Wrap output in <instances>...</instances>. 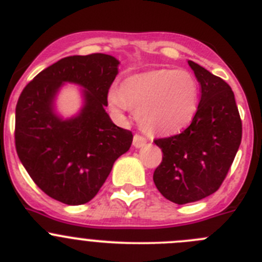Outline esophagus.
<instances>
[{
  "label": "esophagus",
  "mask_w": 262,
  "mask_h": 262,
  "mask_svg": "<svg viewBox=\"0 0 262 262\" xmlns=\"http://www.w3.org/2000/svg\"><path fill=\"white\" fill-rule=\"evenodd\" d=\"M146 138H144L143 136H141V134H134L133 137V146L136 147V148H139V147L144 146L146 144Z\"/></svg>",
  "instance_id": "obj_1"
}]
</instances>
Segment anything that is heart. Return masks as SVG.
<instances>
[{"instance_id": "obj_1", "label": "heart", "mask_w": 262, "mask_h": 262, "mask_svg": "<svg viewBox=\"0 0 262 262\" xmlns=\"http://www.w3.org/2000/svg\"><path fill=\"white\" fill-rule=\"evenodd\" d=\"M107 100L116 114L132 108L147 133L171 136L187 128L194 119L200 87L185 70H151L126 78L120 92L111 90Z\"/></svg>"}]
</instances>
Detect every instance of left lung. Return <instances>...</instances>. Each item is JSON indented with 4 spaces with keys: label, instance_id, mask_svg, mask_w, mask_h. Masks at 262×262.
Here are the masks:
<instances>
[{
    "label": "left lung",
    "instance_id": "1",
    "mask_svg": "<svg viewBox=\"0 0 262 262\" xmlns=\"http://www.w3.org/2000/svg\"><path fill=\"white\" fill-rule=\"evenodd\" d=\"M188 63L201 85L197 114L180 134L154 141L164 154L154 172L155 185L178 205L200 201L219 189L242 139V121L229 84L199 63Z\"/></svg>",
    "mask_w": 262,
    "mask_h": 262
}]
</instances>
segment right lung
I'll list each match as a JSON object with an SVG mask.
<instances>
[{
    "instance_id": "1",
    "label": "right lung",
    "mask_w": 262,
    "mask_h": 262,
    "mask_svg": "<svg viewBox=\"0 0 262 262\" xmlns=\"http://www.w3.org/2000/svg\"><path fill=\"white\" fill-rule=\"evenodd\" d=\"M119 61L105 53L69 56L35 75L23 90L15 111V147L33 182L67 205L90 202L114 162L130 148L133 134L106 113ZM65 81L83 87L85 105L63 121L53 102Z\"/></svg>"
}]
</instances>
